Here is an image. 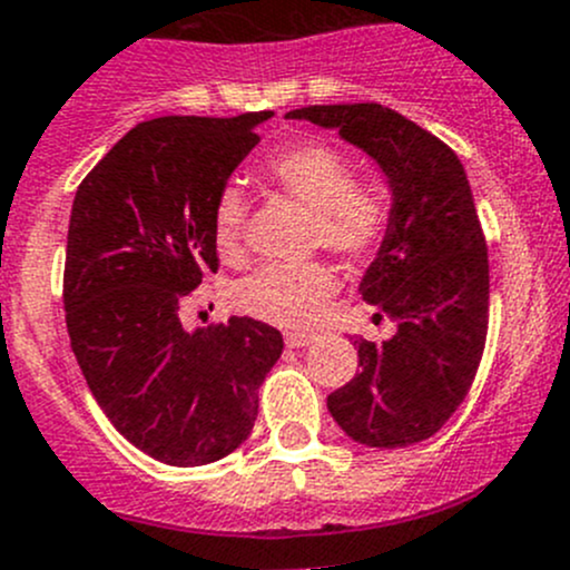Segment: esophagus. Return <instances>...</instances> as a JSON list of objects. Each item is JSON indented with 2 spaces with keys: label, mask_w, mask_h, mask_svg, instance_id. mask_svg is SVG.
Segmentation results:
<instances>
[{
  "label": "esophagus",
  "mask_w": 570,
  "mask_h": 570,
  "mask_svg": "<svg viewBox=\"0 0 570 570\" xmlns=\"http://www.w3.org/2000/svg\"><path fill=\"white\" fill-rule=\"evenodd\" d=\"M286 347H306L314 342V334H301V331H286Z\"/></svg>",
  "instance_id": "34e87169"
}]
</instances>
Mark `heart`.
Returning a JSON list of instances; mask_svg holds the SVG:
<instances>
[{
	"instance_id": "heart-1",
	"label": "heart",
	"mask_w": 570,
	"mask_h": 570,
	"mask_svg": "<svg viewBox=\"0 0 570 570\" xmlns=\"http://www.w3.org/2000/svg\"><path fill=\"white\" fill-rule=\"evenodd\" d=\"M264 178L308 208L314 217V245L367 262L390 234V203L384 191L370 184H356V169L336 147L325 141H297L273 156ZM247 200L236 186L223 189L214 203L212 236L225 262L245 256ZM340 292V275L325 262L269 264L242 281L234 303L247 317L284 328H312Z\"/></svg>"
}]
</instances>
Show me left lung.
Masks as SVG:
<instances>
[{
	"instance_id": "8db88e82",
	"label": "left lung",
	"mask_w": 570,
	"mask_h": 570,
	"mask_svg": "<svg viewBox=\"0 0 570 570\" xmlns=\"http://www.w3.org/2000/svg\"><path fill=\"white\" fill-rule=\"evenodd\" d=\"M367 153L392 189L390 234L364 273L362 297L392 340L358 345V373L328 395L342 432L370 449L438 434L476 379L488 340V242L465 167L445 141L379 102L308 105L286 114Z\"/></svg>"
}]
</instances>
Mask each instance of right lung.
I'll return each mask as SVG.
<instances>
[{
	"label": "right lung",
	"mask_w": 570,
	"mask_h": 570,
	"mask_svg": "<svg viewBox=\"0 0 570 570\" xmlns=\"http://www.w3.org/2000/svg\"><path fill=\"white\" fill-rule=\"evenodd\" d=\"M269 116L141 121L77 186L63 269L71 351L116 432L167 465L239 449L284 351L281 331L258 320L189 334L178 314L217 273L214 203Z\"/></svg>",
	"instance_id": "right-lung-1"
}]
</instances>
